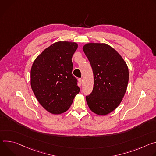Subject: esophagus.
<instances>
[{
  "instance_id": "34e87169",
  "label": "esophagus",
  "mask_w": 156,
  "mask_h": 156,
  "mask_svg": "<svg viewBox=\"0 0 156 156\" xmlns=\"http://www.w3.org/2000/svg\"><path fill=\"white\" fill-rule=\"evenodd\" d=\"M82 79H81V78H80V79H79V84L80 85H81L82 83Z\"/></svg>"
}]
</instances>
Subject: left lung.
I'll use <instances>...</instances> for the list:
<instances>
[{"label":"left lung","instance_id":"left-lung-1","mask_svg":"<svg viewBox=\"0 0 156 156\" xmlns=\"http://www.w3.org/2000/svg\"><path fill=\"white\" fill-rule=\"evenodd\" d=\"M94 73V88L86 96L92 112L106 115L115 110L126 93L129 80L128 67L123 58L105 43H90L83 46Z\"/></svg>","mask_w":156,"mask_h":156}]
</instances>
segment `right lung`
<instances>
[{
  "label": "right lung",
  "instance_id": "obj_1",
  "mask_svg": "<svg viewBox=\"0 0 156 156\" xmlns=\"http://www.w3.org/2000/svg\"><path fill=\"white\" fill-rule=\"evenodd\" d=\"M77 47L74 42L55 43L33 63L31 89L41 105L51 113L66 112L80 91L77 79L72 74V57Z\"/></svg>",
  "mask_w": 156,
  "mask_h": 156
}]
</instances>
